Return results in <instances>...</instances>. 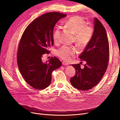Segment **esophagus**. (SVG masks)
<instances>
[{"mask_svg":"<svg viewBox=\"0 0 120 120\" xmlns=\"http://www.w3.org/2000/svg\"><path fill=\"white\" fill-rule=\"evenodd\" d=\"M63 65H64V66H68V65L69 64L68 63L66 62V61H63Z\"/></svg>","mask_w":120,"mask_h":120,"instance_id":"1","label":"esophagus"}]
</instances>
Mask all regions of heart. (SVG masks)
Segmentation results:
<instances>
[{
	"label": "heart",
	"instance_id": "heart-1",
	"mask_svg": "<svg viewBox=\"0 0 120 120\" xmlns=\"http://www.w3.org/2000/svg\"><path fill=\"white\" fill-rule=\"evenodd\" d=\"M64 26L75 34V42L80 46H85L90 42L93 34L94 30L90 25L86 24L84 19L79 15L74 16L67 20ZM60 35V27L57 26L53 34V41L55 44L59 43ZM77 53L73 48L64 45L56 51L57 55L65 60H70Z\"/></svg>",
	"mask_w": 120,
	"mask_h": 120
}]
</instances>
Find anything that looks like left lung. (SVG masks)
<instances>
[{"instance_id": "1", "label": "left lung", "mask_w": 120, "mask_h": 120, "mask_svg": "<svg viewBox=\"0 0 120 120\" xmlns=\"http://www.w3.org/2000/svg\"><path fill=\"white\" fill-rule=\"evenodd\" d=\"M94 30L91 39L79 57L86 62L84 68L79 64H72L76 71L71 83L79 90H88L96 86L103 77L109 63V45L106 31L96 17L94 19Z\"/></svg>"}]
</instances>
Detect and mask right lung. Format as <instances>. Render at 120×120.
Returning a JSON list of instances; mask_svg holds the SVG:
<instances>
[{
    "label": "right lung",
    "instance_id": "obj_1",
    "mask_svg": "<svg viewBox=\"0 0 120 120\" xmlns=\"http://www.w3.org/2000/svg\"><path fill=\"white\" fill-rule=\"evenodd\" d=\"M66 14L57 12H49L29 24L21 37L18 49V67L24 80L32 88L42 90L51 83L52 72L61 67L56 57H51L43 63L41 58L49 53L53 45V30L56 24Z\"/></svg>",
    "mask_w": 120,
    "mask_h": 120
}]
</instances>
